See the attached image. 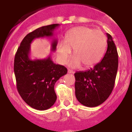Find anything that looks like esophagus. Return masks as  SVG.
I'll return each mask as SVG.
<instances>
[{"instance_id": "esophagus-1", "label": "esophagus", "mask_w": 132, "mask_h": 132, "mask_svg": "<svg viewBox=\"0 0 132 132\" xmlns=\"http://www.w3.org/2000/svg\"><path fill=\"white\" fill-rule=\"evenodd\" d=\"M68 73H69V74H73L74 72V71H72V70H71V69H68Z\"/></svg>"}]
</instances>
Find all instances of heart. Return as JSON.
<instances>
[{
    "mask_svg": "<svg viewBox=\"0 0 132 132\" xmlns=\"http://www.w3.org/2000/svg\"><path fill=\"white\" fill-rule=\"evenodd\" d=\"M107 46V38L103 31L87 27H76L67 33L66 42L57 44V54L63 64L67 63L74 50L73 57L69 62L72 68H78L81 63L86 68L91 67L102 59Z\"/></svg>",
    "mask_w": 132,
    "mask_h": 132,
    "instance_id": "b5f03b06",
    "label": "heart"
}]
</instances>
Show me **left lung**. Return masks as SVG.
<instances>
[{
    "label": "left lung",
    "instance_id": "obj_1",
    "mask_svg": "<svg viewBox=\"0 0 132 132\" xmlns=\"http://www.w3.org/2000/svg\"><path fill=\"white\" fill-rule=\"evenodd\" d=\"M107 49L102 61L92 69L75 74L76 97L86 107H96L105 102L114 87L118 53L112 36L107 33Z\"/></svg>",
    "mask_w": 132,
    "mask_h": 132
}]
</instances>
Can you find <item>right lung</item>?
Returning <instances> with one entry per match:
<instances>
[{"label":"right lung","instance_id":"right-lung-1","mask_svg":"<svg viewBox=\"0 0 132 132\" xmlns=\"http://www.w3.org/2000/svg\"><path fill=\"white\" fill-rule=\"evenodd\" d=\"M59 24L40 27L28 33L23 39L14 59V72L16 88L25 102L33 109L44 110L55 103L56 94L54 84L61 77L67 73L64 66L56 64L50 56L44 60H31L30 58V44L37 38L51 37ZM57 40L51 43V50L55 51Z\"/></svg>","mask_w":132,"mask_h":132}]
</instances>
